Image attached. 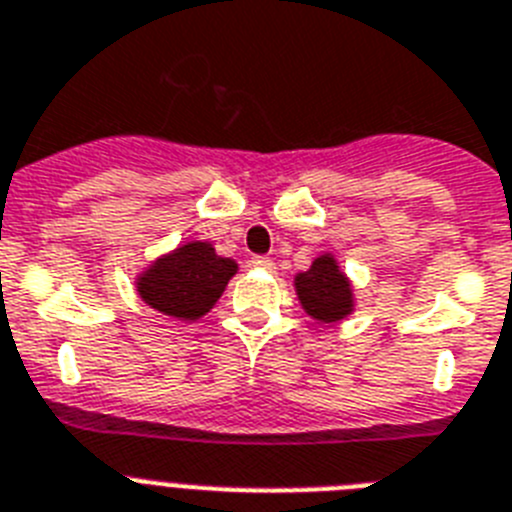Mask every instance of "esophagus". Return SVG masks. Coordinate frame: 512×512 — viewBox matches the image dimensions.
<instances>
[{
	"label": "esophagus",
	"mask_w": 512,
	"mask_h": 512,
	"mask_svg": "<svg viewBox=\"0 0 512 512\" xmlns=\"http://www.w3.org/2000/svg\"><path fill=\"white\" fill-rule=\"evenodd\" d=\"M252 268L265 270V273H273V270H276V263H273V260H270V257L257 255V257H252Z\"/></svg>",
	"instance_id": "1"
}]
</instances>
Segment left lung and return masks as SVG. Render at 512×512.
Wrapping results in <instances>:
<instances>
[{"instance_id": "1", "label": "left lung", "mask_w": 512, "mask_h": 512, "mask_svg": "<svg viewBox=\"0 0 512 512\" xmlns=\"http://www.w3.org/2000/svg\"><path fill=\"white\" fill-rule=\"evenodd\" d=\"M296 299L312 320L322 325L341 322L354 312V286L333 252H322L307 270L294 276Z\"/></svg>"}]
</instances>
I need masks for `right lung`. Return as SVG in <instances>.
<instances>
[{
  "mask_svg": "<svg viewBox=\"0 0 512 512\" xmlns=\"http://www.w3.org/2000/svg\"><path fill=\"white\" fill-rule=\"evenodd\" d=\"M236 270V260L218 255L210 242L192 239L145 265L135 276V289L150 309L195 322L216 307Z\"/></svg>",
  "mask_w": 512,
  "mask_h": 512,
  "instance_id": "add662e5",
  "label": "right lung"
}]
</instances>
